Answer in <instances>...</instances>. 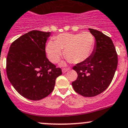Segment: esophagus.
<instances>
[{"mask_svg":"<svg viewBox=\"0 0 128 128\" xmlns=\"http://www.w3.org/2000/svg\"><path fill=\"white\" fill-rule=\"evenodd\" d=\"M68 70V68H62V74H66V73Z\"/></svg>","mask_w":128,"mask_h":128,"instance_id":"1","label":"esophagus"}]
</instances>
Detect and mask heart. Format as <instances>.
I'll return each instance as SVG.
<instances>
[{"label": "heart", "instance_id": "heart-1", "mask_svg": "<svg viewBox=\"0 0 128 128\" xmlns=\"http://www.w3.org/2000/svg\"><path fill=\"white\" fill-rule=\"evenodd\" d=\"M55 40H49L46 47L47 58L52 62L57 63L62 56L72 63L79 64L85 61L92 54L95 38L89 32L80 33H64L55 37Z\"/></svg>", "mask_w": 128, "mask_h": 128}]
</instances>
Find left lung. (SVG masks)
I'll use <instances>...</instances> for the list:
<instances>
[{
	"instance_id": "left-lung-1",
	"label": "left lung",
	"mask_w": 128,
	"mask_h": 128,
	"mask_svg": "<svg viewBox=\"0 0 128 128\" xmlns=\"http://www.w3.org/2000/svg\"><path fill=\"white\" fill-rule=\"evenodd\" d=\"M95 37V48L86 60L73 69L78 78L72 83L76 92L92 97L104 92L110 85L118 64V56L112 39L100 31L89 28Z\"/></svg>"
}]
</instances>
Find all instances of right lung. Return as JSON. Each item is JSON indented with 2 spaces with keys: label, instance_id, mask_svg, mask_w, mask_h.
<instances>
[{
  "label": "right lung",
  "instance_id": "1",
  "mask_svg": "<svg viewBox=\"0 0 128 128\" xmlns=\"http://www.w3.org/2000/svg\"><path fill=\"white\" fill-rule=\"evenodd\" d=\"M50 32L33 30L12 44L6 58V74L20 95L39 100L52 92L55 80L62 74L46 57V43Z\"/></svg>",
  "mask_w": 128,
  "mask_h": 128
}]
</instances>
